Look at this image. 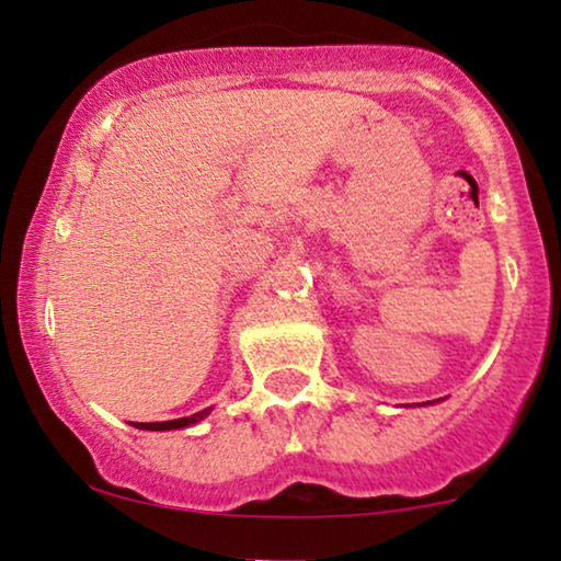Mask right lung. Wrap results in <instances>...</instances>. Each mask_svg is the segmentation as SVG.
I'll use <instances>...</instances> for the list:
<instances>
[{
  "label": "right lung",
  "instance_id": "1",
  "mask_svg": "<svg viewBox=\"0 0 561 561\" xmlns=\"http://www.w3.org/2000/svg\"><path fill=\"white\" fill-rule=\"evenodd\" d=\"M210 410H213V408L199 410V413H194V415H190V417H176V421H163V423H133V425H136V428H144V431H174V428H186V425L199 423V421H203V417L210 415Z\"/></svg>",
  "mask_w": 561,
  "mask_h": 561
}]
</instances>
